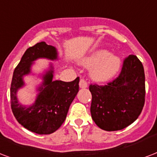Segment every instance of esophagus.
Returning a JSON list of instances; mask_svg holds the SVG:
<instances>
[{
	"label": "esophagus",
	"instance_id": "1",
	"mask_svg": "<svg viewBox=\"0 0 157 157\" xmlns=\"http://www.w3.org/2000/svg\"><path fill=\"white\" fill-rule=\"evenodd\" d=\"M79 86L80 88H86L88 86V85H87V82L84 79H81V81H80V83H79Z\"/></svg>",
	"mask_w": 157,
	"mask_h": 157
}]
</instances>
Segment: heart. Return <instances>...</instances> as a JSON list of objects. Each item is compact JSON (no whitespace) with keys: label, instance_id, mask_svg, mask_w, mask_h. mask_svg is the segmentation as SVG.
<instances>
[{"label":"heart","instance_id":"1","mask_svg":"<svg viewBox=\"0 0 157 157\" xmlns=\"http://www.w3.org/2000/svg\"><path fill=\"white\" fill-rule=\"evenodd\" d=\"M81 64L86 67H92L90 77L97 82H106L112 79L121 67L120 57L106 49L94 51L84 58Z\"/></svg>","mask_w":157,"mask_h":157}]
</instances>
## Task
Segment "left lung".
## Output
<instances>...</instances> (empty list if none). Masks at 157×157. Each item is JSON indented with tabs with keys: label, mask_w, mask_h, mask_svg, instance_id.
<instances>
[{
	"label": "left lung",
	"mask_w": 157,
	"mask_h": 157,
	"mask_svg": "<svg viewBox=\"0 0 157 157\" xmlns=\"http://www.w3.org/2000/svg\"><path fill=\"white\" fill-rule=\"evenodd\" d=\"M92 119L105 131L125 128L138 118L145 103V74L140 60L129 55L119 76L104 86L90 85Z\"/></svg>",
	"instance_id": "1"
}]
</instances>
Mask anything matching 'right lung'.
I'll use <instances>...</instances> for the list:
<instances>
[{
    "label": "right lung",
    "mask_w": 157,
    "mask_h": 157,
    "mask_svg": "<svg viewBox=\"0 0 157 157\" xmlns=\"http://www.w3.org/2000/svg\"><path fill=\"white\" fill-rule=\"evenodd\" d=\"M57 48L45 42L29 48L15 67L11 86L10 104L16 120L24 128L38 134H50L57 131L65 121L68 109L79 91V77L73 81H52L53 67L42 76L43 82L38 87L39 91L33 105H23L17 98L18 90L25 86L24 76L32 72L33 62L39 58L57 60Z\"/></svg>",
    "instance_id": "add662e5"
}]
</instances>
